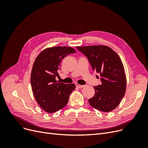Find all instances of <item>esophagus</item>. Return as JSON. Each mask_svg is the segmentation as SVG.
<instances>
[{
    "instance_id": "obj_1",
    "label": "esophagus",
    "mask_w": 148,
    "mask_h": 148,
    "mask_svg": "<svg viewBox=\"0 0 148 148\" xmlns=\"http://www.w3.org/2000/svg\"><path fill=\"white\" fill-rule=\"evenodd\" d=\"M76 86L79 88H83V87L85 86V85H81V84H79L78 83H75Z\"/></svg>"
}]
</instances>
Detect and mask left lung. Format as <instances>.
Instances as JSON below:
<instances>
[{"label":"left lung","instance_id":"left-lung-1","mask_svg":"<svg viewBox=\"0 0 148 148\" xmlns=\"http://www.w3.org/2000/svg\"><path fill=\"white\" fill-rule=\"evenodd\" d=\"M77 49L88 58L92 70L101 77V84L94 86L95 95L88 100L89 104L104 112L113 110L126 91V77L120 58L106 46H77Z\"/></svg>","mask_w":148,"mask_h":148}]
</instances>
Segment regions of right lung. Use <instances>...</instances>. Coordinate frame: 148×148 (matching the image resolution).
Wrapping results in <instances>:
<instances>
[{
    "instance_id": "add662e5",
    "label": "right lung",
    "mask_w": 148,
    "mask_h": 148,
    "mask_svg": "<svg viewBox=\"0 0 148 148\" xmlns=\"http://www.w3.org/2000/svg\"><path fill=\"white\" fill-rule=\"evenodd\" d=\"M75 52L70 47H49L40 53L34 62L31 74L32 91L38 104L48 113L64 108L75 89L73 83L65 84L56 79L62 60Z\"/></svg>"
}]
</instances>
